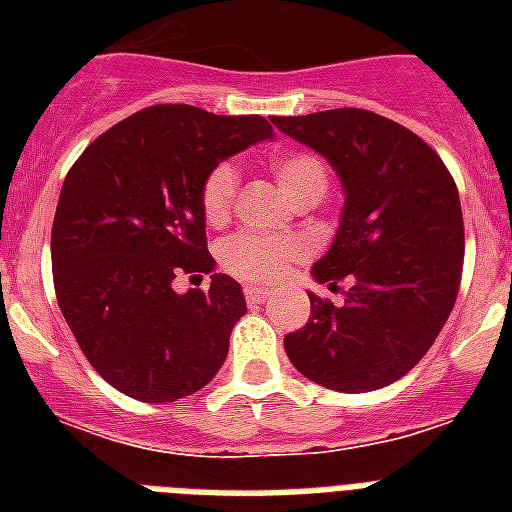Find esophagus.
Wrapping results in <instances>:
<instances>
[{"instance_id": "obj_1", "label": "esophagus", "mask_w": 512, "mask_h": 512, "mask_svg": "<svg viewBox=\"0 0 512 512\" xmlns=\"http://www.w3.org/2000/svg\"><path fill=\"white\" fill-rule=\"evenodd\" d=\"M244 297H247L249 305H260V303H265V300H271L273 292H268V289H260V287H247L244 289Z\"/></svg>"}]
</instances>
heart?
Here are the masks:
<instances>
[{"label":"heart","mask_w":512,"mask_h":512,"mask_svg":"<svg viewBox=\"0 0 512 512\" xmlns=\"http://www.w3.org/2000/svg\"><path fill=\"white\" fill-rule=\"evenodd\" d=\"M271 170L279 180L281 191L287 193L292 204L300 199H321L327 191V167L319 156L308 151H284L271 159ZM239 172L231 162L215 164L204 175L199 191V204L204 220L212 225L223 223L231 215L233 199H236ZM303 255L300 241L295 239H265L252 231H241L220 247V263L236 279L249 284H273L279 281L287 268Z\"/></svg>","instance_id":"b5f03b06"}]
</instances>
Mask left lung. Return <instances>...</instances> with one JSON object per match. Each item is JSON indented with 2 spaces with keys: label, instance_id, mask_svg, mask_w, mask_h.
<instances>
[{
  "label": "left lung",
  "instance_id": "left-lung-1",
  "mask_svg": "<svg viewBox=\"0 0 512 512\" xmlns=\"http://www.w3.org/2000/svg\"><path fill=\"white\" fill-rule=\"evenodd\" d=\"M273 124L324 156L345 193L340 228L313 279L332 289L353 279L342 305L308 295L311 321L284 337V350L297 372L329 390L385 388L428 353L460 292L457 185L420 135L364 108Z\"/></svg>",
  "mask_w": 512,
  "mask_h": 512
}]
</instances>
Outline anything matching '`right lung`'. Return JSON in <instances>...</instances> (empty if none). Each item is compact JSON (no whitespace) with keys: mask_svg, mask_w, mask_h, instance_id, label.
I'll return each mask as SVG.
<instances>
[{"mask_svg":"<svg viewBox=\"0 0 512 512\" xmlns=\"http://www.w3.org/2000/svg\"><path fill=\"white\" fill-rule=\"evenodd\" d=\"M273 138L263 116L151 106L95 138L68 170L52 220V279L92 369L130 398L167 404L201 390L247 313L239 281L177 296L180 272L215 271L201 180Z\"/></svg>","mask_w":512,"mask_h":512,"instance_id":"right-lung-1","label":"right lung"}]
</instances>
